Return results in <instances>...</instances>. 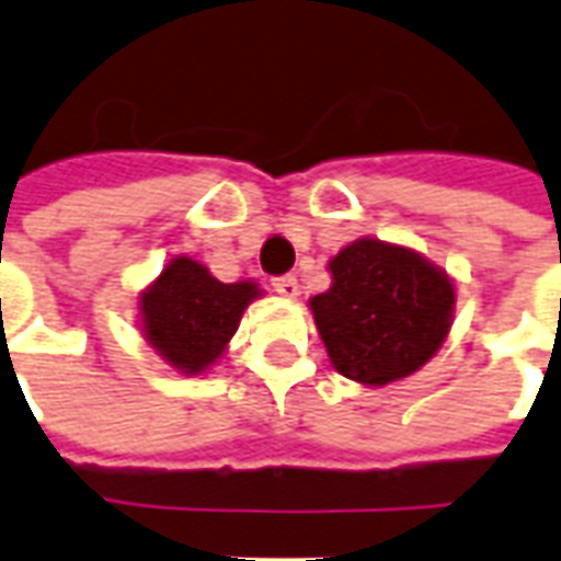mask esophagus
<instances>
[{
  "mask_svg": "<svg viewBox=\"0 0 561 561\" xmlns=\"http://www.w3.org/2000/svg\"><path fill=\"white\" fill-rule=\"evenodd\" d=\"M273 291L282 294V297H297V291H300V285H297V276H276L273 279Z\"/></svg>",
  "mask_w": 561,
  "mask_h": 561,
  "instance_id": "obj_1",
  "label": "esophagus"
}]
</instances>
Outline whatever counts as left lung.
<instances>
[{"label": "left lung", "mask_w": 561, "mask_h": 561, "mask_svg": "<svg viewBox=\"0 0 561 561\" xmlns=\"http://www.w3.org/2000/svg\"><path fill=\"white\" fill-rule=\"evenodd\" d=\"M333 285L309 306L330 364L360 385L417 373L454 321V282L405 245L354 240L330 261Z\"/></svg>", "instance_id": "left-lung-1"}]
</instances>
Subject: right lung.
Returning <instances> with one entry per match:
<instances>
[{
  "instance_id": "1",
  "label": "right lung",
  "mask_w": 561,
  "mask_h": 561,
  "mask_svg": "<svg viewBox=\"0 0 561 561\" xmlns=\"http://www.w3.org/2000/svg\"><path fill=\"white\" fill-rule=\"evenodd\" d=\"M255 282H219L192 257H173L140 294V321L149 345L185 376L216 364L240 328Z\"/></svg>"
}]
</instances>
